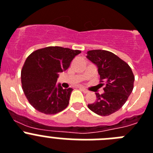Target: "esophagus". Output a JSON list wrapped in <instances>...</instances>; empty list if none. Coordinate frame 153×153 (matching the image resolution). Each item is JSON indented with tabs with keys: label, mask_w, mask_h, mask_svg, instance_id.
I'll list each match as a JSON object with an SVG mask.
<instances>
[{
	"label": "esophagus",
	"mask_w": 153,
	"mask_h": 153,
	"mask_svg": "<svg viewBox=\"0 0 153 153\" xmlns=\"http://www.w3.org/2000/svg\"><path fill=\"white\" fill-rule=\"evenodd\" d=\"M79 90H80L81 91H83L84 94H88V93H89V91H87V90L84 89V88H82V87H79Z\"/></svg>",
	"instance_id": "esophagus-1"
}]
</instances>
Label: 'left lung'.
<instances>
[{"mask_svg":"<svg viewBox=\"0 0 153 153\" xmlns=\"http://www.w3.org/2000/svg\"><path fill=\"white\" fill-rule=\"evenodd\" d=\"M87 58L97 67L104 93H96L97 100L88 104L93 112L101 116L113 114L123 106L133 90L135 76L125 61L109 51L96 49L87 52Z\"/></svg>","mask_w":153,"mask_h":153,"instance_id":"left-lung-1","label":"left lung"}]
</instances>
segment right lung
Here are the masks:
<instances>
[{
	"mask_svg": "<svg viewBox=\"0 0 153 153\" xmlns=\"http://www.w3.org/2000/svg\"><path fill=\"white\" fill-rule=\"evenodd\" d=\"M81 51L49 46L35 51L26 59L21 73L22 89L28 102L39 112L54 114L69 104L72 88L62 89L59 74L69 68Z\"/></svg>",
	"mask_w": 153,
	"mask_h": 153,
	"instance_id": "add662e5",
	"label": "right lung"
}]
</instances>
